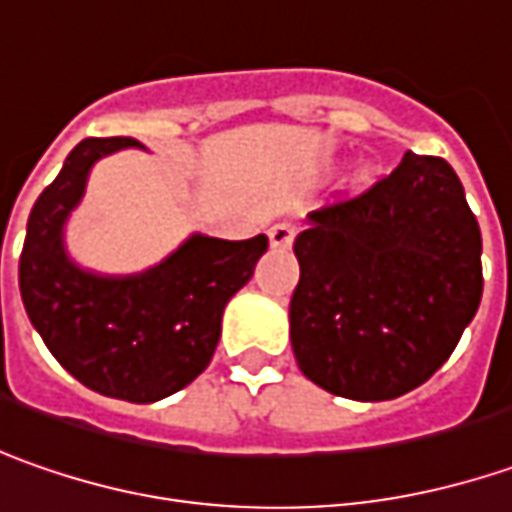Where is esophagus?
I'll list each match as a JSON object with an SVG mask.
<instances>
[{
	"label": "esophagus",
	"instance_id": "34e87169",
	"mask_svg": "<svg viewBox=\"0 0 512 512\" xmlns=\"http://www.w3.org/2000/svg\"><path fill=\"white\" fill-rule=\"evenodd\" d=\"M294 235H297V226L294 223H274L272 229H269V240H272V246H277V249L291 246Z\"/></svg>",
	"mask_w": 512,
	"mask_h": 512
}]
</instances>
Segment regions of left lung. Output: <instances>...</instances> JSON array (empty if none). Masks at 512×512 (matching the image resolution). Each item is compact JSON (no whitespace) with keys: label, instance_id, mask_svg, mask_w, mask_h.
<instances>
[{"label":"left lung","instance_id":"obj_1","mask_svg":"<svg viewBox=\"0 0 512 512\" xmlns=\"http://www.w3.org/2000/svg\"><path fill=\"white\" fill-rule=\"evenodd\" d=\"M294 240L291 348L337 397L419 388L453 354L482 300V232L448 161L405 152L360 195L311 212Z\"/></svg>","mask_w":512,"mask_h":512}]
</instances>
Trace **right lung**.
<instances>
[{"mask_svg":"<svg viewBox=\"0 0 512 512\" xmlns=\"http://www.w3.org/2000/svg\"><path fill=\"white\" fill-rule=\"evenodd\" d=\"M141 147L135 138H84L33 203L19 289L50 354L98 394L158 402L209 365L229 297L249 283L269 238L195 235L161 266L135 277H98L73 266L62 229L101 155Z\"/></svg>","mask_w":512,"mask_h":512,"instance_id":"add662e5","label":"right lung"}]
</instances>
